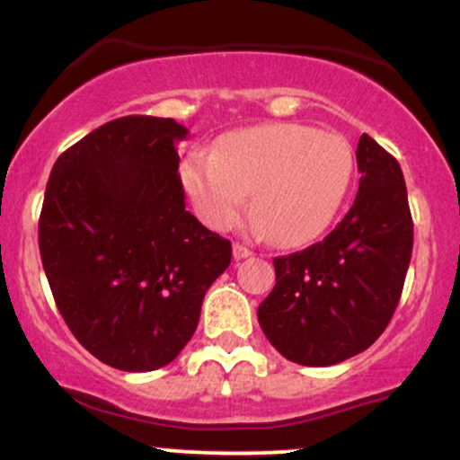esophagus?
Instances as JSON below:
<instances>
[{"instance_id": "1", "label": "esophagus", "mask_w": 460, "mask_h": 460, "mask_svg": "<svg viewBox=\"0 0 460 460\" xmlns=\"http://www.w3.org/2000/svg\"><path fill=\"white\" fill-rule=\"evenodd\" d=\"M232 256H234L236 261L248 259V256H252V250H250V248H245V245H239V243H236L234 248H232Z\"/></svg>"}]
</instances>
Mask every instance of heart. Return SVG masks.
<instances>
[{"label": "heart", "instance_id": "b5f03b06", "mask_svg": "<svg viewBox=\"0 0 460 460\" xmlns=\"http://www.w3.org/2000/svg\"><path fill=\"white\" fill-rule=\"evenodd\" d=\"M355 175L344 136L274 122L224 136L215 151L190 153L180 166L184 192L201 224L228 230L248 210L276 245L318 239L338 215Z\"/></svg>", "mask_w": 460, "mask_h": 460}]
</instances>
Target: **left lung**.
<instances>
[{
	"label": "left lung",
	"mask_w": 460,
	"mask_h": 460,
	"mask_svg": "<svg viewBox=\"0 0 460 460\" xmlns=\"http://www.w3.org/2000/svg\"><path fill=\"white\" fill-rule=\"evenodd\" d=\"M355 155L350 210L320 243L276 256V285L256 311L271 347L303 367L344 362L384 333L412 256L402 166L367 133Z\"/></svg>",
	"instance_id": "left-lung-1"
}]
</instances>
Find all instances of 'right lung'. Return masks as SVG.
Instances as JSON below:
<instances>
[{"instance_id": "add662e5", "label": "right lung", "mask_w": 460, "mask_h": 460, "mask_svg": "<svg viewBox=\"0 0 460 460\" xmlns=\"http://www.w3.org/2000/svg\"><path fill=\"white\" fill-rule=\"evenodd\" d=\"M186 136L172 118H118L61 153L48 180L39 250L54 303L74 338L118 370L172 362L230 265V241L186 210Z\"/></svg>"}]
</instances>
